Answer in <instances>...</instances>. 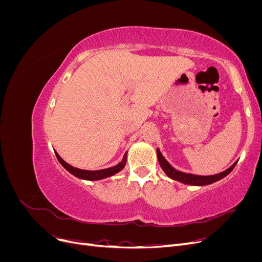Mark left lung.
<instances>
[{
  "label": "left lung",
  "mask_w": 262,
  "mask_h": 262,
  "mask_svg": "<svg viewBox=\"0 0 262 262\" xmlns=\"http://www.w3.org/2000/svg\"><path fill=\"white\" fill-rule=\"evenodd\" d=\"M157 158L158 162H160L161 167L163 168V170L165 171L166 175H167L169 178L177 180L182 182V184L186 185H190V186H205V185H210L215 182L217 180H221L222 178L226 177L229 172H231L235 165L237 164L234 163L231 167L227 168L225 171H222L220 173H215V175H211V176H199V175H193V173H187V172H182L179 171L177 169H175L172 166L165 160V157L162 155L161 150L157 148Z\"/></svg>",
  "instance_id": "8db88e82"
}]
</instances>
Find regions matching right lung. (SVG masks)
Masks as SVG:
<instances>
[{
  "label": "right lung",
  "instance_id": "1",
  "mask_svg": "<svg viewBox=\"0 0 262 262\" xmlns=\"http://www.w3.org/2000/svg\"><path fill=\"white\" fill-rule=\"evenodd\" d=\"M55 155H57V158H58V161L60 162V164L68 171H70L75 177L81 178V179H85V180H99V179H104V178L113 176V175H115V173H117V172L120 171L121 169H123L124 165L126 163V153H125L123 158H122V161L119 163L118 165L114 166V167L106 168V169H100V170H84V169L73 167V166H71L70 164H68L67 162L63 161L61 156L57 152H55Z\"/></svg>",
  "mask_w": 262,
  "mask_h": 262
}]
</instances>
